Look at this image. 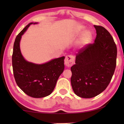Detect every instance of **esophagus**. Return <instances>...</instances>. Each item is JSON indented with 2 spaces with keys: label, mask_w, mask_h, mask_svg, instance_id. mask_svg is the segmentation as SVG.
Wrapping results in <instances>:
<instances>
[{
  "label": "esophagus",
  "mask_w": 124,
  "mask_h": 124,
  "mask_svg": "<svg viewBox=\"0 0 124 124\" xmlns=\"http://www.w3.org/2000/svg\"><path fill=\"white\" fill-rule=\"evenodd\" d=\"M75 57L71 55H67L64 60V64L68 67H70L74 63Z\"/></svg>",
  "instance_id": "esophagus-1"
}]
</instances>
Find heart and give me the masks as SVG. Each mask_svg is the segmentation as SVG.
<instances>
[{
  "instance_id": "obj_1",
  "label": "heart",
  "mask_w": 124,
  "mask_h": 124,
  "mask_svg": "<svg viewBox=\"0 0 124 124\" xmlns=\"http://www.w3.org/2000/svg\"><path fill=\"white\" fill-rule=\"evenodd\" d=\"M85 30V28L84 26H80L79 27L77 30V33L78 35H81L83 33L84 31ZM92 39V34L89 31H87L84 34L83 36L81 37L80 40H79V44L81 47L85 46L86 45H87L89 42L91 41Z\"/></svg>"
}]
</instances>
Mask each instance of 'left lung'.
Instances as JSON below:
<instances>
[{
    "mask_svg": "<svg viewBox=\"0 0 124 124\" xmlns=\"http://www.w3.org/2000/svg\"><path fill=\"white\" fill-rule=\"evenodd\" d=\"M94 26L96 31L94 43L78 51L76 64L71 68L73 91L83 98H92L104 91L116 67L117 49L112 36L102 26Z\"/></svg>",
    "mask_w": 124,
    "mask_h": 124,
    "instance_id": "left-lung-1",
    "label": "left lung"
}]
</instances>
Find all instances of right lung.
<instances>
[{"label": "right lung", "instance_id": "1", "mask_svg": "<svg viewBox=\"0 0 124 124\" xmlns=\"http://www.w3.org/2000/svg\"><path fill=\"white\" fill-rule=\"evenodd\" d=\"M32 23L26 26L15 38L12 66L15 81L20 89L28 96L41 98L49 95L53 91L58 78L64 70L65 57L39 65L24 60L21 53L20 41L22 35Z\"/></svg>", "mask_w": 124, "mask_h": 124}]
</instances>
